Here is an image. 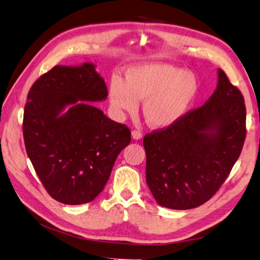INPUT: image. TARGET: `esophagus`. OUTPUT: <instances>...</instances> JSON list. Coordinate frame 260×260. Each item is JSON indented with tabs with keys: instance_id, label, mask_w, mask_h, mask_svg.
<instances>
[{
	"instance_id": "34e87169",
	"label": "esophagus",
	"mask_w": 260,
	"mask_h": 260,
	"mask_svg": "<svg viewBox=\"0 0 260 260\" xmlns=\"http://www.w3.org/2000/svg\"><path fill=\"white\" fill-rule=\"evenodd\" d=\"M131 135H132V139H133V140H141V139H142V137H143L142 133H141V132L138 131V130H133V131L131 132Z\"/></svg>"
}]
</instances>
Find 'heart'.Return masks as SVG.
I'll use <instances>...</instances> for the list:
<instances>
[{"label": "heart", "mask_w": 260, "mask_h": 260, "mask_svg": "<svg viewBox=\"0 0 260 260\" xmlns=\"http://www.w3.org/2000/svg\"><path fill=\"white\" fill-rule=\"evenodd\" d=\"M199 80L187 70L166 62H147L128 70L125 80L113 77L109 102L116 114L136 111L143 100L142 113L155 129L171 127L182 118L199 93Z\"/></svg>", "instance_id": "1"}]
</instances>
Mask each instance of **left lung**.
I'll return each instance as SVG.
<instances>
[{
    "instance_id": "left-lung-1",
    "label": "left lung",
    "mask_w": 260,
    "mask_h": 260,
    "mask_svg": "<svg viewBox=\"0 0 260 260\" xmlns=\"http://www.w3.org/2000/svg\"><path fill=\"white\" fill-rule=\"evenodd\" d=\"M245 124L242 93L218 69L217 88L205 104L144 137L146 183L156 202L183 210L210 200L239 158Z\"/></svg>"
}]
</instances>
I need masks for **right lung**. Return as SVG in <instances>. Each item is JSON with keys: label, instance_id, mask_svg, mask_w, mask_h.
<instances>
[{"label": "right lung", "instance_id": "1", "mask_svg": "<svg viewBox=\"0 0 260 260\" xmlns=\"http://www.w3.org/2000/svg\"><path fill=\"white\" fill-rule=\"evenodd\" d=\"M106 99V84L92 62L55 66L28 93L22 123L27 155L45 190L62 204L95 199L130 143L127 125L92 104Z\"/></svg>", "mask_w": 260, "mask_h": 260}]
</instances>
